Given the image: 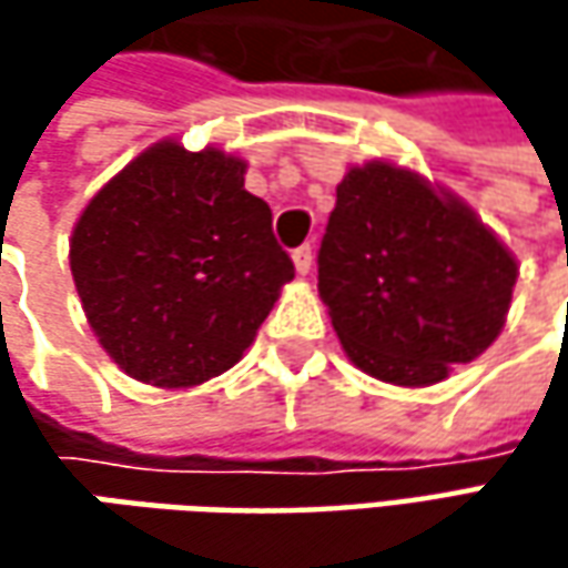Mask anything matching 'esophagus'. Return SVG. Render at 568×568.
<instances>
[{
    "label": "esophagus",
    "instance_id": "34e87169",
    "mask_svg": "<svg viewBox=\"0 0 568 568\" xmlns=\"http://www.w3.org/2000/svg\"><path fill=\"white\" fill-rule=\"evenodd\" d=\"M294 265H296V272H300V274H306L310 268H313V246H310V243L296 246V250H294Z\"/></svg>",
    "mask_w": 568,
    "mask_h": 568
}]
</instances>
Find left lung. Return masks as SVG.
<instances>
[{
	"mask_svg": "<svg viewBox=\"0 0 568 568\" xmlns=\"http://www.w3.org/2000/svg\"><path fill=\"white\" fill-rule=\"evenodd\" d=\"M515 265L474 211L392 164L354 166L318 246V296L347 357L433 385L503 332Z\"/></svg>",
	"mask_w": 568,
	"mask_h": 568,
	"instance_id": "obj_1",
	"label": "left lung"
}]
</instances>
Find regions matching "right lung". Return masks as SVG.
<instances>
[{"mask_svg": "<svg viewBox=\"0 0 568 568\" xmlns=\"http://www.w3.org/2000/svg\"><path fill=\"white\" fill-rule=\"evenodd\" d=\"M224 151L154 144L81 211L72 277L103 351L161 388L230 369L294 277L272 207Z\"/></svg>", "mask_w": 568, "mask_h": 568, "instance_id": "add662e5", "label": "right lung"}]
</instances>
